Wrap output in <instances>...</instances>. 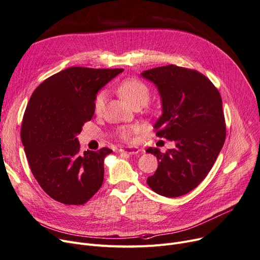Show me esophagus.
Returning a JSON list of instances; mask_svg holds the SVG:
<instances>
[{"label":"esophagus","instance_id":"1","mask_svg":"<svg viewBox=\"0 0 260 260\" xmlns=\"http://www.w3.org/2000/svg\"><path fill=\"white\" fill-rule=\"evenodd\" d=\"M119 152L128 155H136L140 152V149L138 147H122L119 149Z\"/></svg>","mask_w":260,"mask_h":260}]
</instances>
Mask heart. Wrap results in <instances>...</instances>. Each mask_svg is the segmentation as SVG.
Masks as SVG:
<instances>
[{"label": "heart", "mask_w": 260, "mask_h": 260, "mask_svg": "<svg viewBox=\"0 0 260 260\" xmlns=\"http://www.w3.org/2000/svg\"><path fill=\"white\" fill-rule=\"evenodd\" d=\"M118 92L133 107L136 105H146L151 99V89L138 79H126L122 81L117 87ZM107 98L106 90H101L97 93L93 102L95 114H101L104 111ZM139 129V126H123L118 129V134L122 139L129 140L134 133Z\"/></svg>", "instance_id": "heart-1"}]
</instances>
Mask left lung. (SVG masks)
<instances>
[{
    "instance_id": "left-lung-1",
    "label": "left lung",
    "mask_w": 260,
    "mask_h": 260,
    "mask_svg": "<svg viewBox=\"0 0 260 260\" xmlns=\"http://www.w3.org/2000/svg\"><path fill=\"white\" fill-rule=\"evenodd\" d=\"M141 76L158 89L162 115L157 136L175 142L161 153L148 147L158 160L146 182L157 194L175 198L197 187L207 177L225 140L222 100L212 82L197 71L168 65L144 71Z\"/></svg>"
}]
</instances>
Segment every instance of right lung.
<instances>
[{
    "label": "right lung",
    "mask_w": 260,
    "mask_h": 260,
    "mask_svg": "<svg viewBox=\"0 0 260 260\" xmlns=\"http://www.w3.org/2000/svg\"><path fill=\"white\" fill-rule=\"evenodd\" d=\"M122 72L70 67L43 81L31 94L21 139L36 180L52 199L79 206L101 187L104 159L113 151L81 153L77 135L94 114L98 91Z\"/></svg>",
    "instance_id": "obj_1"
}]
</instances>
